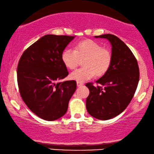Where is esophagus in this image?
<instances>
[{"label": "esophagus", "instance_id": "obj_1", "mask_svg": "<svg viewBox=\"0 0 154 154\" xmlns=\"http://www.w3.org/2000/svg\"><path fill=\"white\" fill-rule=\"evenodd\" d=\"M82 85H83V83H82V82L77 81V86H78V87H80V86H82Z\"/></svg>", "mask_w": 154, "mask_h": 154}]
</instances>
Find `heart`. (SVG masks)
Instances as JSON below:
<instances>
[{
  "label": "heart",
  "instance_id": "obj_1",
  "mask_svg": "<svg viewBox=\"0 0 154 154\" xmlns=\"http://www.w3.org/2000/svg\"><path fill=\"white\" fill-rule=\"evenodd\" d=\"M82 62L83 67L71 73L70 78L74 81L83 82L92 79L94 75L102 76L110 69L112 63V53L106 48L102 47L97 42L84 40L78 42L74 50L65 48L61 54L63 64L67 69H75Z\"/></svg>",
  "mask_w": 154,
  "mask_h": 154
}]
</instances>
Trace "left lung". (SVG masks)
<instances>
[{
	"label": "left lung",
	"instance_id": "8db88e82",
	"mask_svg": "<svg viewBox=\"0 0 154 154\" xmlns=\"http://www.w3.org/2000/svg\"><path fill=\"white\" fill-rule=\"evenodd\" d=\"M108 39L112 45L110 69L96 85L87 83L90 90L86 109L92 116L106 121L121 113L131 102L140 80L137 61L130 48L117 36L104 34L95 36Z\"/></svg>",
	"mask_w": 154,
	"mask_h": 154
}]
</instances>
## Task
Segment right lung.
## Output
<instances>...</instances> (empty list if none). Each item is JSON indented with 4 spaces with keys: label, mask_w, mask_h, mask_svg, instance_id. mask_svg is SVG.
<instances>
[{
    "label": "right lung",
    "mask_w": 154,
    "mask_h": 154,
    "mask_svg": "<svg viewBox=\"0 0 154 154\" xmlns=\"http://www.w3.org/2000/svg\"><path fill=\"white\" fill-rule=\"evenodd\" d=\"M69 35H45L23 52L17 66L20 95L28 108L45 121L66 113L76 90V81L60 82L69 74L61 54L73 39Z\"/></svg>",
    "instance_id": "1"
}]
</instances>
